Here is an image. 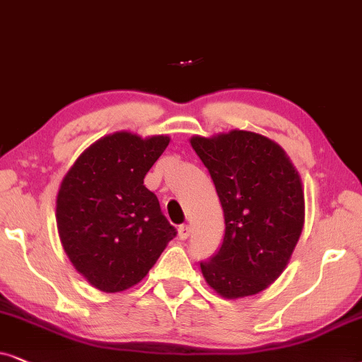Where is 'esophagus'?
Returning <instances> with one entry per match:
<instances>
[{
  "label": "esophagus",
  "instance_id": "esophagus-1",
  "mask_svg": "<svg viewBox=\"0 0 362 362\" xmlns=\"http://www.w3.org/2000/svg\"><path fill=\"white\" fill-rule=\"evenodd\" d=\"M190 225H180L178 226V238L187 240L190 237Z\"/></svg>",
  "mask_w": 362,
  "mask_h": 362
}]
</instances>
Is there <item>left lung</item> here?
Returning <instances> with one entry per match:
<instances>
[{
	"mask_svg": "<svg viewBox=\"0 0 362 362\" xmlns=\"http://www.w3.org/2000/svg\"><path fill=\"white\" fill-rule=\"evenodd\" d=\"M218 194L225 235L200 262L206 283L225 298L257 295L286 268L305 223L301 180L285 151L247 131L192 137Z\"/></svg>",
	"mask_w": 362,
	"mask_h": 362,
	"instance_id": "left-lung-1",
	"label": "left lung"
}]
</instances>
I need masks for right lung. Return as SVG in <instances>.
<instances>
[{
	"mask_svg": "<svg viewBox=\"0 0 362 362\" xmlns=\"http://www.w3.org/2000/svg\"><path fill=\"white\" fill-rule=\"evenodd\" d=\"M170 139L115 132L93 144L62 178L59 238L71 263L105 293L137 285L175 238L144 177Z\"/></svg>",
	"mask_w": 362,
	"mask_h": 362,
	"instance_id": "1",
	"label": "right lung"
}]
</instances>
